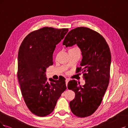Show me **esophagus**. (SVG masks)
I'll return each mask as SVG.
<instances>
[{
	"instance_id": "obj_1",
	"label": "esophagus",
	"mask_w": 128,
	"mask_h": 128,
	"mask_svg": "<svg viewBox=\"0 0 128 128\" xmlns=\"http://www.w3.org/2000/svg\"><path fill=\"white\" fill-rule=\"evenodd\" d=\"M69 80V79L66 78V86H67V84H68V82Z\"/></svg>"
}]
</instances>
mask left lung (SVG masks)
Wrapping results in <instances>:
<instances>
[{
  "mask_svg": "<svg viewBox=\"0 0 128 128\" xmlns=\"http://www.w3.org/2000/svg\"><path fill=\"white\" fill-rule=\"evenodd\" d=\"M77 44L82 59L77 72L83 73L84 85L70 80L68 88L75 92L69 103L76 116L84 118L92 114L100 105L109 82L111 56L110 48L102 35L89 28L80 27L71 30L64 38L66 47Z\"/></svg>",
  "mask_w": 128,
  "mask_h": 128,
  "instance_id": "1",
  "label": "left lung"
}]
</instances>
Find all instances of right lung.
Segmentation results:
<instances>
[{
	"mask_svg": "<svg viewBox=\"0 0 128 128\" xmlns=\"http://www.w3.org/2000/svg\"><path fill=\"white\" fill-rule=\"evenodd\" d=\"M68 28L44 27L30 32L20 45L18 56L17 78L28 108L39 116L54 111L58 99L67 89L64 77L55 80L46 76V69L53 64L56 45L64 39Z\"/></svg>",
	"mask_w": 128,
	"mask_h": 128,
	"instance_id": "obj_1",
	"label": "right lung"
}]
</instances>
